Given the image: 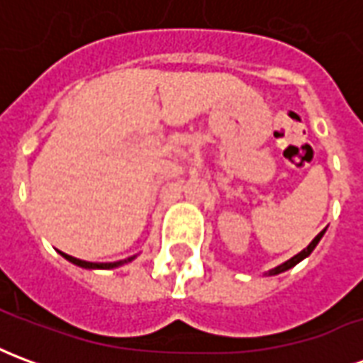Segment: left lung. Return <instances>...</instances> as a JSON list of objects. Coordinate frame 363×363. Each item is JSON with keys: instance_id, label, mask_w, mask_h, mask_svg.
<instances>
[{"instance_id": "1", "label": "left lung", "mask_w": 363, "mask_h": 363, "mask_svg": "<svg viewBox=\"0 0 363 363\" xmlns=\"http://www.w3.org/2000/svg\"><path fill=\"white\" fill-rule=\"evenodd\" d=\"M325 231H327V229H323L319 235L315 237L311 243L305 247L303 251L297 252L296 257H291V259L286 260V262H281L280 267H276V268H272V270H268L267 276H276V274L286 272V270H289V268H294V267H296V264H299V262H301V260H303V259H307V257H309V255H311V252H313V249H315V247L319 245V241H320V239H323V235H325Z\"/></svg>"}]
</instances>
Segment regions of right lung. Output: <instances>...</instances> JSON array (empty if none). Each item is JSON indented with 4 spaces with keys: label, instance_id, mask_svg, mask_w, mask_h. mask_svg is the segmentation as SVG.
Masks as SVG:
<instances>
[{
    "label": "right lung",
    "instance_id": "obj_1",
    "mask_svg": "<svg viewBox=\"0 0 363 363\" xmlns=\"http://www.w3.org/2000/svg\"><path fill=\"white\" fill-rule=\"evenodd\" d=\"M62 257L66 260H69L72 264L79 268H87V270H111V268H118L122 264H126V262H132L135 259L134 257H130V259H124V260H116V262H87V260H82V259H75V257H69L66 252H60Z\"/></svg>",
    "mask_w": 363,
    "mask_h": 363
}]
</instances>
